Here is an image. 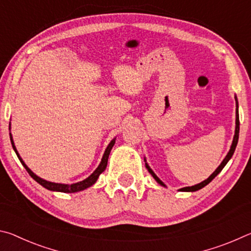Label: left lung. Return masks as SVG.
Segmentation results:
<instances>
[{
    "label": "left lung",
    "mask_w": 251,
    "mask_h": 251,
    "mask_svg": "<svg viewBox=\"0 0 251 251\" xmlns=\"http://www.w3.org/2000/svg\"><path fill=\"white\" fill-rule=\"evenodd\" d=\"M235 100H236V129H235V136H233V141H232V144H231V147H230V150H229L227 156L225 157V159L222 161V164L219 165L218 168L216 169V171H215L214 173H212L211 175H210L209 177H208L206 180L199 182V184L195 185V186H192V187H184V188L179 189V190H181V192H196V190H199V189L203 188V187L209 184V182H210L212 179H214V178H215L216 176H217L220 172L223 171V168H224L225 166H226V164L228 163L229 159H230L231 157H232L233 152H235V150H236V146H237V143H238V138H239V113H238V100H237V97H235ZM145 161H146V159H145ZM145 165H146V168L148 169V172H150V173L151 174V176L155 178V180H156L157 182H158V184H160L161 186H165L164 182L161 181V180L159 179V178L155 175V173L151 171L150 166H148V164L146 163Z\"/></svg>",
    "instance_id": "obj_1"
}]
</instances>
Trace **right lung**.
<instances>
[{"label":"right lung","instance_id":"add662e5","mask_svg":"<svg viewBox=\"0 0 251 251\" xmlns=\"http://www.w3.org/2000/svg\"><path fill=\"white\" fill-rule=\"evenodd\" d=\"M10 125H11V124H10ZM10 138H11L12 147H13L14 151L16 152V155H18L19 159H20L21 163H22L24 168L26 169L27 173L29 174V176H31L34 180L39 182L40 185L43 186L44 188L49 189V190H52V192H61V193H76V192H80V190H84V189L88 188V187H91L92 185H94L95 182H96V180H97V178L100 177V174L105 171L106 166H107V161H108L109 152H110V151H112L114 144H115V139H116V138H114L113 141L108 144L107 148H106V150H105V152H104V155H103V158H101L100 164L99 165V167H97V168L95 169L94 173H93L91 176H88V177L86 178V179H84V180H82V181L75 182V184H72V185H67V184H58V182L48 181V180L43 179V178L36 176L35 174H34V173L31 171V169H29V168L26 166V164L24 163L23 159L21 158V156L19 155L18 151H16V147H15V145H14L13 138H12V135H11V134H10Z\"/></svg>","mask_w":251,"mask_h":251}]
</instances>
